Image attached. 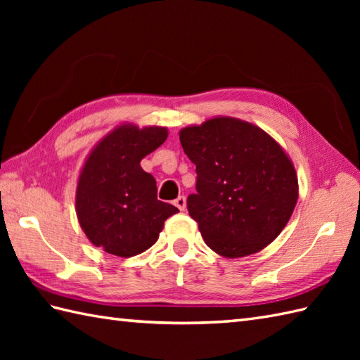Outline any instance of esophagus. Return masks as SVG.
Segmentation results:
<instances>
[{
    "label": "esophagus",
    "mask_w": 360,
    "mask_h": 360,
    "mask_svg": "<svg viewBox=\"0 0 360 360\" xmlns=\"http://www.w3.org/2000/svg\"><path fill=\"white\" fill-rule=\"evenodd\" d=\"M173 204H174L176 207H178L181 212H182V210H186V205H187L186 196H178V198H176V200L173 201Z\"/></svg>",
    "instance_id": "1"
}]
</instances>
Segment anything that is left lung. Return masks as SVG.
Wrapping results in <instances>:
<instances>
[{
	"mask_svg": "<svg viewBox=\"0 0 360 360\" xmlns=\"http://www.w3.org/2000/svg\"><path fill=\"white\" fill-rule=\"evenodd\" d=\"M196 165V193L187 209L205 244L226 258L255 254L285 229L295 209L292 160L264 129L217 116L179 131Z\"/></svg>",
	"mask_w": 360,
	"mask_h": 360,
	"instance_id": "obj_1",
	"label": "left lung"
}]
</instances>
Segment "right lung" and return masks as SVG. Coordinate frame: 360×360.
Returning <instances> with one entry per match:
<instances>
[{
	"label": "right lung",
	"mask_w": 360,
	"mask_h": 360,
	"mask_svg": "<svg viewBox=\"0 0 360 360\" xmlns=\"http://www.w3.org/2000/svg\"><path fill=\"white\" fill-rule=\"evenodd\" d=\"M167 136L165 127L122 124L91 150L77 181L75 212L94 246L122 258L142 254L179 212L158 200L156 179L141 167Z\"/></svg>",
	"instance_id": "right-lung-1"
}]
</instances>
